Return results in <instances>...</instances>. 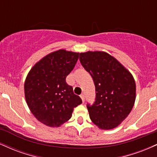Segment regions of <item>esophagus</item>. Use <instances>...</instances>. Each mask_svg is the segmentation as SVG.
Here are the masks:
<instances>
[{
	"label": "esophagus",
	"instance_id": "1",
	"mask_svg": "<svg viewBox=\"0 0 157 157\" xmlns=\"http://www.w3.org/2000/svg\"><path fill=\"white\" fill-rule=\"evenodd\" d=\"M80 97H81V99H82V102H84L85 101V95H84V94H80Z\"/></svg>",
	"mask_w": 157,
	"mask_h": 157
}]
</instances>
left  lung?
Instances as JSON below:
<instances>
[{"label": "left lung", "instance_id": "left-lung-1", "mask_svg": "<svg viewBox=\"0 0 157 157\" xmlns=\"http://www.w3.org/2000/svg\"><path fill=\"white\" fill-rule=\"evenodd\" d=\"M80 61L92 77L96 97L87 103L90 119L101 129L116 128L131 112L136 98L134 77L114 57L103 52L80 54Z\"/></svg>", "mask_w": 157, "mask_h": 157}]
</instances>
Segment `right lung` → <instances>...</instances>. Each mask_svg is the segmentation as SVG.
Returning <instances> with one entry per match:
<instances>
[{
	"instance_id": "1",
	"label": "right lung",
	"mask_w": 157,
	"mask_h": 157,
	"mask_svg": "<svg viewBox=\"0 0 157 157\" xmlns=\"http://www.w3.org/2000/svg\"><path fill=\"white\" fill-rule=\"evenodd\" d=\"M79 53L59 50L35 65L24 84L26 100L40 122L58 127L71 117L73 110L82 103L66 78L74 69Z\"/></svg>"
}]
</instances>
